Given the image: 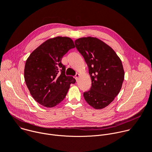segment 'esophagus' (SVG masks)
Listing matches in <instances>:
<instances>
[{"label":"esophagus","mask_w":152,"mask_h":152,"mask_svg":"<svg viewBox=\"0 0 152 152\" xmlns=\"http://www.w3.org/2000/svg\"><path fill=\"white\" fill-rule=\"evenodd\" d=\"M79 76H80V75L79 74V73H76V75H75V79H76V80H77V79H78V78H79Z\"/></svg>","instance_id":"esophagus-1"}]
</instances>
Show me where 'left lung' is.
Here are the masks:
<instances>
[{"instance_id": "obj_1", "label": "left lung", "mask_w": 152, "mask_h": 152, "mask_svg": "<svg viewBox=\"0 0 152 152\" xmlns=\"http://www.w3.org/2000/svg\"><path fill=\"white\" fill-rule=\"evenodd\" d=\"M75 43L91 78V89L83 93L84 99L94 109H103L114 100L121 88L124 78L121 61L110 46L96 37L80 38Z\"/></svg>"}]
</instances>
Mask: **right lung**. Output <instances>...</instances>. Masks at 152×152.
I'll return each mask as SVG.
<instances>
[{"label":"right lung","mask_w":152,"mask_h":152,"mask_svg":"<svg viewBox=\"0 0 152 152\" xmlns=\"http://www.w3.org/2000/svg\"><path fill=\"white\" fill-rule=\"evenodd\" d=\"M69 37H56L46 41L35 49L27 59L24 77L29 92L39 104L52 107L66 96L71 83L76 80L65 74L61 63L63 56L75 48Z\"/></svg>","instance_id":"add662e5"}]
</instances>
